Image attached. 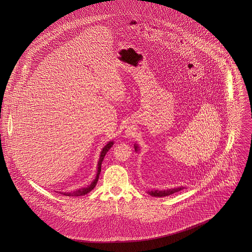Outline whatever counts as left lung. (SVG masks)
Wrapping results in <instances>:
<instances>
[{
    "instance_id": "1",
    "label": "left lung",
    "mask_w": 252,
    "mask_h": 252,
    "mask_svg": "<svg viewBox=\"0 0 252 252\" xmlns=\"http://www.w3.org/2000/svg\"><path fill=\"white\" fill-rule=\"evenodd\" d=\"M135 147V151L137 152L138 151V146L135 144L134 145ZM184 187L183 186H180L178 188H174V189H169V190H163V191H158V190H152V191H149L148 193L152 196H157V197H163V196H167L170 194H173L174 192H180L181 190H183Z\"/></svg>"
}]
</instances>
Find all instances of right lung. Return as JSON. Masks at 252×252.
<instances>
[{"instance_id":"1","label":"right lung","mask_w":252,"mask_h":252,"mask_svg":"<svg viewBox=\"0 0 252 252\" xmlns=\"http://www.w3.org/2000/svg\"><path fill=\"white\" fill-rule=\"evenodd\" d=\"M112 145H113V142H108V144H106V145L104 146V148L102 149L101 154H100V158H99V160H98L97 174H96L95 179L91 183V185H89V186L86 187V188H81V189L76 190V191H73V192H61V193H63L64 195H67V196H80V195H85V194H87L88 192H91V191L95 187L96 184H97V181H98V179H99V175H100V172H101L102 161H103L104 158L106 156L107 152L110 149V147H111Z\"/></svg>"}]
</instances>
